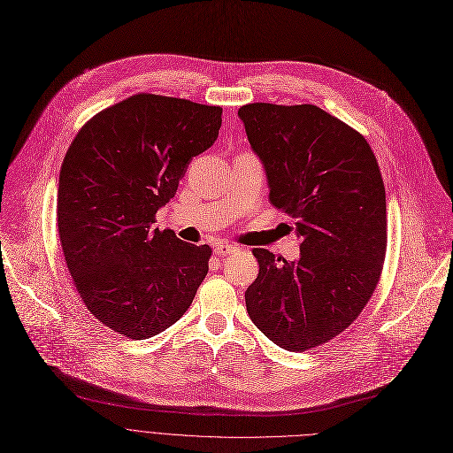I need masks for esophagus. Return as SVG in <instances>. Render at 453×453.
<instances>
[{
    "label": "esophagus",
    "instance_id": "34e87169",
    "mask_svg": "<svg viewBox=\"0 0 453 453\" xmlns=\"http://www.w3.org/2000/svg\"><path fill=\"white\" fill-rule=\"evenodd\" d=\"M214 250H216V254H218V256H228V254L237 252L239 249H237V247H234V245H230V243H218Z\"/></svg>",
    "mask_w": 453,
    "mask_h": 453
}]
</instances>
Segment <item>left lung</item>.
<instances>
[{
	"label": "left lung",
	"instance_id": "obj_1",
	"mask_svg": "<svg viewBox=\"0 0 453 453\" xmlns=\"http://www.w3.org/2000/svg\"><path fill=\"white\" fill-rule=\"evenodd\" d=\"M288 214L300 259L254 249L259 274L245 292L254 326L288 351H305L348 329L379 283L386 256V190L358 131L312 104H247L237 111Z\"/></svg>",
	"mask_w": 453,
	"mask_h": 453
}]
</instances>
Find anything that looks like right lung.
<instances>
[{"instance_id":"obj_1","label":"right lung","mask_w":453,"mask_h":453,"mask_svg":"<svg viewBox=\"0 0 453 453\" xmlns=\"http://www.w3.org/2000/svg\"><path fill=\"white\" fill-rule=\"evenodd\" d=\"M221 108L133 95L95 115L69 146L58 232L80 298L133 340L173 326L196 298L211 249L153 228L190 161L216 142Z\"/></svg>"}]
</instances>
